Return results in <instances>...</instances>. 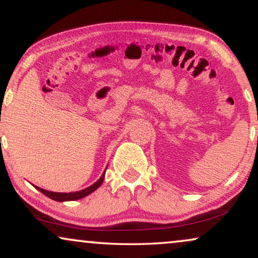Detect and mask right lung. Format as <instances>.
<instances>
[{"label":"right lung","mask_w":258,"mask_h":258,"mask_svg":"<svg viewBox=\"0 0 258 258\" xmlns=\"http://www.w3.org/2000/svg\"><path fill=\"white\" fill-rule=\"evenodd\" d=\"M104 173H106V171L102 173L101 177L98 181H95L94 184L89 186V187L85 188V189H81V191H78V192H70V193H58V192H51V191H46V189H43L38 187V186H35V187L38 189L39 192H42L43 194H45L46 197L50 198L52 200H55V201H73V200H79L81 198H85L87 197L88 194H91L92 192H94L96 188H99L100 186L102 185V182L104 180Z\"/></svg>","instance_id":"add662e5"}]
</instances>
